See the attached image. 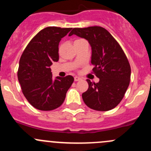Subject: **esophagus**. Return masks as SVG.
<instances>
[{"label":"esophagus","instance_id":"34e87169","mask_svg":"<svg viewBox=\"0 0 151 151\" xmlns=\"http://www.w3.org/2000/svg\"><path fill=\"white\" fill-rule=\"evenodd\" d=\"M80 80V77H77V76H76V77H74V81L77 82V81H79V80Z\"/></svg>","mask_w":151,"mask_h":151}]
</instances>
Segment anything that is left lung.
Instances as JSON below:
<instances>
[{
	"label": "left lung",
	"instance_id": "left-lung-1",
	"mask_svg": "<svg viewBox=\"0 0 151 151\" xmlns=\"http://www.w3.org/2000/svg\"><path fill=\"white\" fill-rule=\"evenodd\" d=\"M86 39L92 50L93 71L99 78L97 83H88L82 96L85 104L97 111L113 109L123 99L129 85L131 67L122 48L106 30L99 26L73 28L68 36Z\"/></svg>",
	"mask_w": 151,
	"mask_h": 151
}]
</instances>
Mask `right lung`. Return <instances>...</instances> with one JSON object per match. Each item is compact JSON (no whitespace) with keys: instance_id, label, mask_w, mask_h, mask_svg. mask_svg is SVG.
Instances as JSON below:
<instances>
[{"instance_id":"obj_1","label":"right lung","mask_w":151,"mask_h":151,"mask_svg":"<svg viewBox=\"0 0 151 151\" xmlns=\"http://www.w3.org/2000/svg\"><path fill=\"white\" fill-rule=\"evenodd\" d=\"M71 28L47 27L27 45L19 63L17 77L24 96L33 107L50 111L59 107L74 82L71 75L52 79L50 66L59 59L58 45Z\"/></svg>"}]
</instances>
